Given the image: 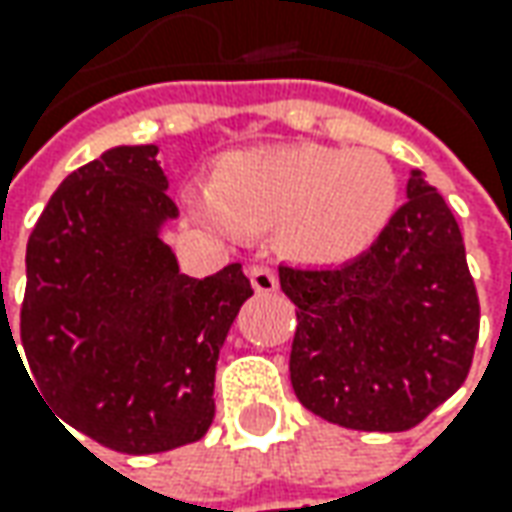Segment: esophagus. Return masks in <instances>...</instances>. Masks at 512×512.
<instances>
[{"label": "esophagus", "instance_id": "esophagus-1", "mask_svg": "<svg viewBox=\"0 0 512 512\" xmlns=\"http://www.w3.org/2000/svg\"><path fill=\"white\" fill-rule=\"evenodd\" d=\"M249 280H252V286H255V291H260V294H272V291H277V274H274L269 266H252V269H249Z\"/></svg>", "mask_w": 512, "mask_h": 512}]
</instances>
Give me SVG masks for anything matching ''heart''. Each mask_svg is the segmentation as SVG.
I'll return each mask as SVG.
<instances>
[{
    "mask_svg": "<svg viewBox=\"0 0 512 512\" xmlns=\"http://www.w3.org/2000/svg\"><path fill=\"white\" fill-rule=\"evenodd\" d=\"M186 201L218 232H274L294 260L337 266L382 235L397 209V178L371 150L280 144L223 155L206 189H189Z\"/></svg>",
    "mask_w": 512,
    "mask_h": 512,
    "instance_id": "1",
    "label": "heart"
}]
</instances>
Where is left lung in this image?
<instances>
[{
    "label": "left lung",
    "instance_id": "obj_1",
    "mask_svg": "<svg viewBox=\"0 0 512 512\" xmlns=\"http://www.w3.org/2000/svg\"><path fill=\"white\" fill-rule=\"evenodd\" d=\"M280 289L297 306L291 388L311 414L408 431L467 379L479 297L459 223L419 169L368 252L337 269L280 266Z\"/></svg>",
    "mask_w": 512,
    "mask_h": 512
}]
</instances>
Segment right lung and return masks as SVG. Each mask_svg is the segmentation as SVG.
Returning a JSON list of instances; mask_svg holds the SVG:
<instances>
[{"instance_id": "1", "label": "right lung", "mask_w": 512, "mask_h": 512, "mask_svg": "<svg viewBox=\"0 0 512 512\" xmlns=\"http://www.w3.org/2000/svg\"><path fill=\"white\" fill-rule=\"evenodd\" d=\"M155 155V144L113 147L70 172L25 255L30 385L56 419L118 453H161L209 431L221 345L255 294L240 263L181 274L158 235L178 206Z\"/></svg>"}]
</instances>
